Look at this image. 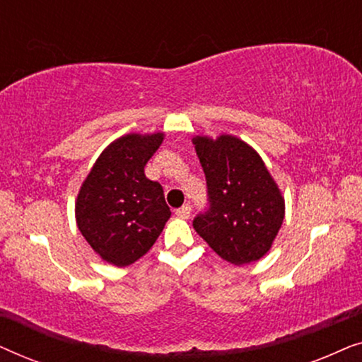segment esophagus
Masks as SVG:
<instances>
[{"label":"esophagus","mask_w":362,"mask_h":362,"mask_svg":"<svg viewBox=\"0 0 362 362\" xmlns=\"http://www.w3.org/2000/svg\"><path fill=\"white\" fill-rule=\"evenodd\" d=\"M175 214L177 216V217H181V219H187V217H189V214H191V204H182L181 207H177V209L175 211Z\"/></svg>","instance_id":"obj_1"}]
</instances>
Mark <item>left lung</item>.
I'll use <instances>...</instances> for the list:
<instances>
[{
    "mask_svg": "<svg viewBox=\"0 0 362 362\" xmlns=\"http://www.w3.org/2000/svg\"><path fill=\"white\" fill-rule=\"evenodd\" d=\"M206 175L207 207L192 221L212 250L234 265L259 260L272 247L285 202L262 158L239 138L192 140Z\"/></svg>",
    "mask_w": 362,
    "mask_h": 362,
    "instance_id": "8db88e82",
    "label": "left lung"
}]
</instances>
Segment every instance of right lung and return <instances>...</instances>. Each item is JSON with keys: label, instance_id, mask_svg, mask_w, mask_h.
Instances as JSON below:
<instances>
[{"label": "right lung", "instance_id": "add662e5", "mask_svg": "<svg viewBox=\"0 0 362 362\" xmlns=\"http://www.w3.org/2000/svg\"><path fill=\"white\" fill-rule=\"evenodd\" d=\"M161 141L163 133L118 138L102 151L81 187L78 230L108 264L136 262L170 219L163 186L145 176V165Z\"/></svg>", "mask_w": 362, "mask_h": 362}]
</instances>
